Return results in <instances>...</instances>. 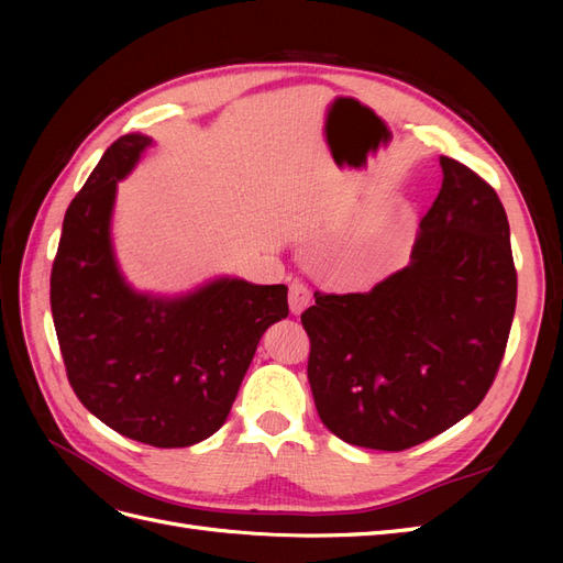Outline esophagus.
Instances as JSON below:
<instances>
[{
  "mask_svg": "<svg viewBox=\"0 0 563 563\" xmlns=\"http://www.w3.org/2000/svg\"><path fill=\"white\" fill-rule=\"evenodd\" d=\"M312 300V291L302 282H294L288 286V308H291L294 314H300L305 308H308Z\"/></svg>",
  "mask_w": 563,
  "mask_h": 563,
  "instance_id": "34e87169",
  "label": "esophagus"
}]
</instances>
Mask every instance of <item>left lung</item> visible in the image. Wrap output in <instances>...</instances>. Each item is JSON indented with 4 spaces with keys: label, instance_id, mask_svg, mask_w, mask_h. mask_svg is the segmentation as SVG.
I'll return each instance as SVG.
<instances>
[{
    "label": "left lung",
    "instance_id": "8db88e82",
    "mask_svg": "<svg viewBox=\"0 0 563 563\" xmlns=\"http://www.w3.org/2000/svg\"><path fill=\"white\" fill-rule=\"evenodd\" d=\"M411 263L366 294H314L300 314L321 422L352 446L404 451L470 416L503 362L517 308L496 190L441 157Z\"/></svg>",
    "mask_w": 563,
    "mask_h": 563
}]
</instances>
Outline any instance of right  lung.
I'll return each instance as SVG.
<instances>
[{
  "label": "right lung",
  "instance_id": "1",
  "mask_svg": "<svg viewBox=\"0 0 563 563\" xmlns=\"http://www.w3.org/2000/svg\"><path fill=\"white\" fill-rule=\"evenodd\" d=\"M150 135L117 139L65 211L51 312L75 395L141 444L183 449L223 428L263 333L288 314V288L218 277L183 296L141 294L117 265V183Z\"/></svg>",
  "mask_w": 563,
  "mask_h": 563
}]
</instances>
